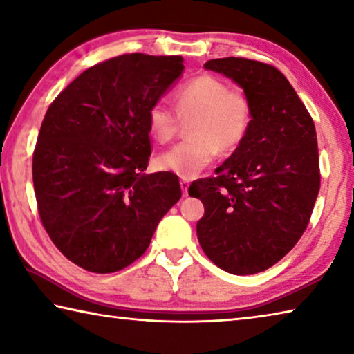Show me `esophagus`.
Here are the masks:
<instances>
[{
    "label": "esophagus",
    "instance_id": "1",
    "mask_svg": "<svg viewBox=\"0 0 354 354\" xmlns=\"http://www.w3.org/2000/svg\"><path fill=\"white\" fill-rule=\"evenodd\" d=\"M179 185H181L183 196H187L189 195V181H187V179H181V181H179Z\"/></svg>",
    "mask_w": 354,
    "mask_h": 354
}]
</instances>
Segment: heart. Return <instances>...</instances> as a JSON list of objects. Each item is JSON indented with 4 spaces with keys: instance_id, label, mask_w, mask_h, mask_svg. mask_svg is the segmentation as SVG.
Wrapping results in <instances>:
<instances>
[{
    "instance_id": "obj_1",
    "label": "heart",
    "mask_w": 354,
    "mask_h": 354,
    "mask_svg": "<svg viewBox=\"0 0 354 354\" xmlns=\"http://www.w3.org/2000/svg\"><path fill=\"white\" fill-rule=\"evenodd\" d=\"M192 118L190 139L176 143L154 159L156 169L183 179L195 178L221 151H231L248 133L251 106L245 93L230 88L214 75H198L175 93V109L165 100L149 106L148 131L159 143L170 142L179 129V117Z\"/></svg>"
}]
</instances>
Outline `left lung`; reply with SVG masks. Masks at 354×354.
I'll return each mask as SVG.
<instances>
[{"label":"left lung","instance_id":"left-lung-1","mask_svg":"<svg viewBox=\"0 0 354 354\" xmlns=\"http://www.w3.org/2000/svg\"><path fill=\"white\" fill-rule=\"evenodd\" d=\"M243 88L251 106L245 139L215 176L192 183L205 215L196 236L221 270L253 274L274 266L306 231L320 190L313 117L273 65L245 57L211 59Z\"/></svg>","mask_w":354,"mask_h":354}]
</instances>
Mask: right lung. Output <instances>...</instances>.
I'll return each mask as SVG.
<instances>
[{"instance_id": "right-lung-1", "label": "right lung", "mask_w": 354, "mask_h": 354, "mask_svg": "<svg viewBox=\"0 0 354 354\" xmlns=\"http://www.w3.org/2000/svg\"><path fill=\"white\" fill-rule=\"evenodd\" d=\"M181 56L122 55L71 81L48 107L32 154L39 215L56 248L93 273L145 253L181 198L176 175H145L148 109L184 70Z\"/></svg>"}]
</instances>
